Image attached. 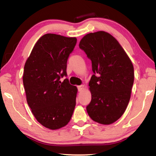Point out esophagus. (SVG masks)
<instances>
[{
	"label": "esophagus",
	"mask_w": 156,
	"mask_h": 156,
	"mask_svg": "<svg viewBox=\"0 0 156 156\" xmlns=\"http://www.w3.org/2000/svg\"><path fill=\"white\" fill-rule=\"evenodd\" d=\"M84 88V84H81V85L78 86V91H83Z\"/></svg>",
	"instance_id": "esophagus-1"
}]
</instances>
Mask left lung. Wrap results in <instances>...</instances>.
<instances>
[{"mask_svg":"<svg viewBox=\"0 0 156 156\" xmlns=\"http://www.w3.org/2000/svg\"><path fill=\"white\" fill-rule=\"evenodd\" d=\"M79 47L91 59L94 73L89 83L91 101L87 112L95 122L111 125L127 107L134 80L133 65L118 41L106 31L87 34Z\"/></svg>","mask_w":156,"mask_h":156,"instance_id":"obj_1","label":"left lung"}]
</instances>
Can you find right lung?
Segmentation results:
<instances>
[{"label": "right lung", "instance_id": "add662e5", "mask_svg": "<svg viewBox=\"0 0 156 156\" xmlns=\"http://www.w3.org/2000/svg\"><path fill=\"white\" fill-rule=\"evenodd\" d=\"M76 37L47 34L36 42L25 64L23 81L27 102L39 123L56 130L69 122L78 89L69 83L67 62Z\"/></svg>", "mask_w": 156, "mask_h": 156}]
</instances>
